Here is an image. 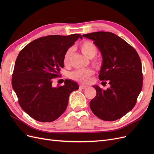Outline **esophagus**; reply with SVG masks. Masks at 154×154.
Listing matches in <instances>:
<instances>
[{"label":"esophagus","mask_w":154,"mask_h":154,"mask_svg":"<svg viewBox=\"0 0 154 154\" xmlns=\"http://www.w3.org/2000/svg\"><path fill=\"white\" fill-rule=\"evenodd\" d=\"M79 87H80V88H82V89H85V88H87V86L83 85H79Z\"/></svg>","instance_id":"esophagus-1"}]
</instances>
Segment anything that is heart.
I'll use <instances>...</instances> for the list:
<instances>
[{"label":"heart","instance_id":"obj_1","mask_svg":"<svg viewBox=\"0 0 154 154\" xmlns=\"http://www.w3.org/2000/svg\"><path fill=\"white\" fill-rule=\"evenodd\" d=\"M82 53L84 54L86 57L88 58H94L97 53V46L91 41L86 40L83 42L79 45ZM72 53V49H69L65 53L63 56V62L65 65H67L69 62V58ZM92 64L96 68L99 69L101 67L102 61L100 58H93L92 60ZM94 74V71L91 69H76L74 71L70 72L69 74V76L70 78L74 80H76L82 83L87 82L89 80V78Z\"/></svg>","mask_w":154,"mask_h":154}]
</instances>
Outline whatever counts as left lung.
<instances>
[{
	"instance_id": "8db88e82",
	"label": "left lung",
	"mask_w": 154,
	"mask_h": 154,
	"mask_svg": "<svg viewBox=\"0 0 154 154\" xmlns=\"http://www.w3.org/2000/svg\"><path fill=\"white\" fill-rule=\"evenodd\" d=\"M83 36L94 41L100 49L103 62L99 78L110 85L106 90L93 86L96 96L90 102L91 109L102 120H117L134 108L141 91L140 58L134 48L112 32L97 31Z\"/></svg>"
}]
</instances>
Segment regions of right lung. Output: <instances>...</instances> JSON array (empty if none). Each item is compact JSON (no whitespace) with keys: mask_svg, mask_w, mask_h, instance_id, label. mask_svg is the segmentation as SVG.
Wrapping results in <instances>:
<instances>
[{"mask_svg":"<svg viewBox=\"0 0 154 154\" xmlns=\"http://www.w3.org/2000/svg\"><path fill=\"white\" fill-rule=\"evenodd\" d=\"M81 35H49L27 44L18 54L12 75V87L21 108L32 118L51 122L66 110L77 83L66 80L64 85L52 86L53 78L63 67V56Z\"/></svg>","mask_w":154,"mask_h":154,"instance_id":"add662e5","label":"right lung"}]
</instances>
